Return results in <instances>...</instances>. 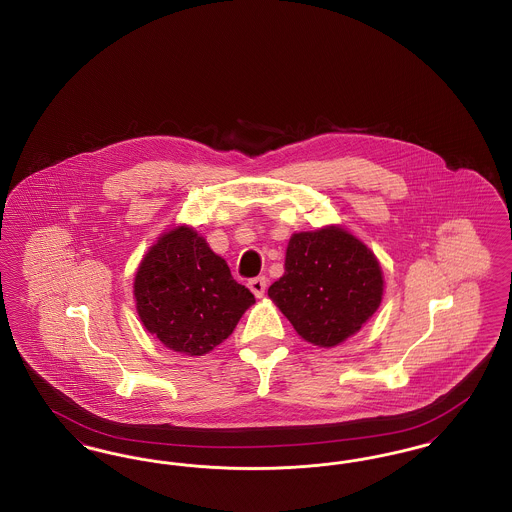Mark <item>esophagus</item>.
Listing matches in <instances>:
<instances>
[{
    "label": "esophagus",
    "mask_w": 512,
    "mask_h": 512,
    "mask_svg": "<svg viewBox=\"0 0 512 512\" xmlns=\"http://www.w3.org/2000/svg\"><path fill=\"white\" fill-rule=\"evenodd\" d=\"M247 286H249V290L253 292L255 297H263V295H265V290H267V278H265V276L251 278V280L247 282Z\"/></svg>",
    "instance_id": "esophagus-1"
}]
</instances>
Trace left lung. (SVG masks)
I'll use <instances>...</instances> for the list:
<instances>
[{
    "mask_svg": "<svg viewBox=\"0 0 512 512\" xmlns=\"http://www.w3.org/2000/svg\"><path fill=\"white\" fill-rule=\"evenodd\" d=\"M384 274L376 255L341 226L292 234L284 274L268 297L295 332L318 347H336L376 313Z\"/></svg>",
    "mask_w": 512,
    "mask_h": 512,
    "instance_id": "8db88e82",
    "label": "left lung"
}]
</instances>
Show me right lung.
Masks as SVG:
<instances>
[{
	"label": "right lung",
	"mask_w": 512,
	"mask_h": 512,
	"mask_svg": "<svg viewBox=\"0 0 512 512\" xmlns=\"http://www.w3.org/2000/svg\"><path fill=\"white\" fill-rule=\"evenodd\" d=\"M136 311L165 347L201 357L226 340L253 293L192 226H174L147 249L134 276Z\"/></svg>",
	"instance_id": "obj_1"
}]
</instances>
